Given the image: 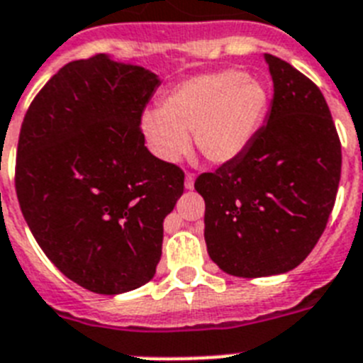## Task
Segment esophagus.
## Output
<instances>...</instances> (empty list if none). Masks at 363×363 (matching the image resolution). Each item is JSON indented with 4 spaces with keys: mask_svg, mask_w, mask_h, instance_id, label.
I'll use <instances>...</instances> for the list:
<instances>
[{
    "mask_svg": "<svg viewBox=\"0 0 363 363\" xmlns=\"http://www.w3.org/2000/svg\"><path fill=\"white\" fill-rule=\"evenodd\" d=\"M185 189H189V191H191V189H194V174H193V172H187V174H185Z\"/></svg>",
    "mask_w": 363,
    "mask_h": 363,
    "instance_id": "esophagus-1",
    "label": "esophagus"
}]
</instances>
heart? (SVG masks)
Listing matches in <instances>:
<instances>
[{
	"mask_svg": "<svg viewBox=\"0 0 363 363\" xmlns=\"http://www.w3.org/2000/svg\"><path fill=\"white\" fill-rule=\"evenodd\" d=\"M270 95L259 79L240 69L193 77L170 89L160 110L145 111L141 126L148 147L163 161H178L194 134L209 163L237 160L255 139Z\"/></svg>",
	"mask_w": 363,
	"mask_h": 363,
	"instance_id": "b5f03b06",
	"label": "heart"
}]
</instances>
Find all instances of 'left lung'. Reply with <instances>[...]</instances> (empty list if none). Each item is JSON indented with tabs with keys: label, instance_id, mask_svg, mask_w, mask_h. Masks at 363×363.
Masks as SVG:
<instances>
[{
	"label": "left lung",
	"instance_id": "obj_1",
	"mask_svg": "<svg viewBox=\"0 0 363 363\" xmlns=\"http://www.w3.org/2000/svg\"><path fill=\"white\" fill-rule=\"evenodd\" d=\"M274 99L266 125L237 160L203 172L207 253L237 277L294 270L314 250L336 202L342 143L323 93L266 55Z\"/></svg>",
	"mask_w": 363,
	"mask_h": 363
}]
</instances>
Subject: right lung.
<instances>
[{"label":"right lung","instance_id":"add662e5","mask_svg":"<svg viewBox=\"0 0 363 363\" xmlns=\"http://www.w3.org/2000/svg\"><path fill=\"white\" fill-rule=\"evenodd\" d=\"M160 80L104 55L73 60L38 91L21 123L18 202L49 261L89 292L148 283L163 220L184 170L145 147L141 116Z\"/></svg>","mask_w":363,"mask_h":363}]
</instances>
